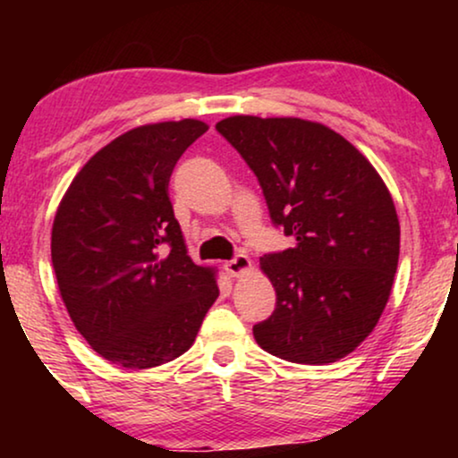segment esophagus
Listing matches in <instances>:
<instances>
[{
	"label": "esophagus",
	"mask_w": 458,
	"mask_h": 458,
	"mask_svg": "<svg viewBox=\"0 0 458 458\" xmlns=\"http://www.w3.org/2000/svg\"><path fill=\"white\" fill-rule=\"evenodd\" d=\"M250 267H252V262H250L246 254H235L229 262H225V271H227L231 277H240V275L246 273Z\"/></svg>",
	"instance_id": "esophagus-1"
}]
</instances>
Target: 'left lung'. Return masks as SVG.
<instances>
[{
    "label": "left lung",
    "mask_w": 458,
    "mask_h": 458,
    "mask_svg": "<svg viewBox=\"0 0 458 458\" xmlns=\"http://www.w3.org/2000/svg\"><path fill=\"white\" fill-rule=\"evenodd\" d=\"M216 131L256 174L275 227L293 237V248L260 259L277 304L254 325V340L300 365L344 359L377 325L398 267L400 225L386 183L325 124L231 116Z\"/></svg>",
    "instance_id": "8db88e82"
}]
</instances>
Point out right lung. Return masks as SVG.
<instances>
[{
  "instance_id": "add662e5",
  "label": "right lung",
  "mask_w": 458,
  "mask_h": 458,
  "mask_svg": "<svg viewBox=\"0 0 458 458\" xmlns=\"http://www.w3.org/2000/svg\"><path fill=\"white\" fill-rule=\"evenodd\" d=\"M202 121L131 129L72 179L52 229V262L74 327L106 360L165 365L191 348L218 298L210 268L193 265L168 181Z\"/></svg>"
}]
</instances>
